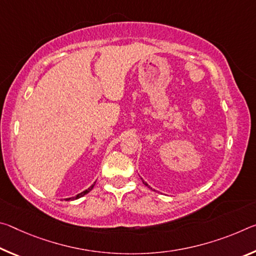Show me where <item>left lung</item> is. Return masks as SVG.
<instances>
[{
	"mask_svg": "<svg viewBox=\"0 0 256 256\" xmlns=\"http://www.w3.org/2000/svg\"><path fill=\"white\" fill-rule=\"evenodd\" d=\"M141 180H142V178H141ZM142 182H144V185H146V186H148V188H150V190H152V188H150V186H149V185H148V184H146V182H144V180H142Z\"/></svg>",
	"mask_w": 256,
	"mask_h": 256,
	"instance_id": "left-lung-1",
	"label": "left lung"
}]
</instances>
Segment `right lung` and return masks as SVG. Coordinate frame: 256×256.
Instances as JSON below:
<instances>
[{
	"label": "right lung",
	"instance_id": "1",
	"mask_svg": "<svg viewBox=\"0 0 256 256\" xmlns=\"http://www.w3.org/2000/svg\"><path fill=\"white\" fill-rule=\"evenodd\" d=\"M94 184H96V182H94V183L90 186L89 188H86V190H84V192H81V193H79L78 194V196H73V198H66V201H72V200H76V198H82L84 196H86V193H89L90 190H92V188H94Z\"/></svg>",
	"mask_w": 256,
	"mask_h": 256
}]
</instances>
